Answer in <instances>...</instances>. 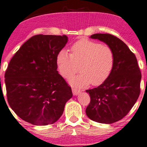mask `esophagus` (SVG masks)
Wrapping results in <instances>:
<instances>
[{"instance_id":"1","label":"esophagus","mask_w":147,"mask_h":147,"mask_svg":"<svg viewBox=\"0 0 147 147\" xmlns=\"http://www.w3.org/2000/svg\"><path fill=\"white\" fill-rule=\"evenodd\" d=\"M72 92H73L74 95H75V96H77L78 94H79L81 92V91L78 90V89H76V88H72Z\"/></svg>"}]
</instances>
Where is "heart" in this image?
Listing matches in <instances>:
<instances>
[{
  "label": "heart",
  "mask_w": 147,
  "mask_h": 147,
  "mask_svg": "<svg viewBox=\"0 0 147 147\" xmlns=\"http://www.w3.org/2000/svg\"><path fill=\"white\" fill-rule=\"evenodd\" d=\"M71 54L65 50L59 51L57 56V69L65 78L75 74L77 65H80V74L69 79L74 86L82 88L91 83L98 86L104 82L113 68L115 57L112 49L107 45L82 38L71 47Z\"/></svg>",
  "instance_id": "obj_1"
}]
</instances>
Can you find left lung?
Listing matches in <instances>:
<instances>
[{
  "instance_id": "8db88e82",
  "label": "left lung",
  "mask_w": 147,
  "mask_h": 147,
  "mask_svg": "<svg viewBox=\"0 0 147 147\" xmlns=\"http://www.w3.org/2000/svg\"><path fill=\"white\" fill-rule=\"evenodd\" d=\"M90 38L109 47L115 61L111 74L102 84L86 90L90 97L86 113L96 122L110 124L124 117L136 103L141 72L136 56L119 38L109 34H94Z\"/></svg>"
}]
</instances>
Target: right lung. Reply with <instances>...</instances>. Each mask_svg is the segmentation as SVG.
Wrapping results in <instances>:
<instances>
[{"label":"right lung","mask_w":147,"mask_h":147,"mask_svg":"<svg viewBox=\"0 0 147 147\" xmlns=\"http://www.w3.org/2000/svg\"><path fill=\"white\" fill-rule=\"evenodd\" d=\"M67 41L65 35H36L9 62L5 76L7 100L24 121L36 125L53 124L73 96L56 63Z\"/></svg>","instance_id":"1"}]
</instances>
